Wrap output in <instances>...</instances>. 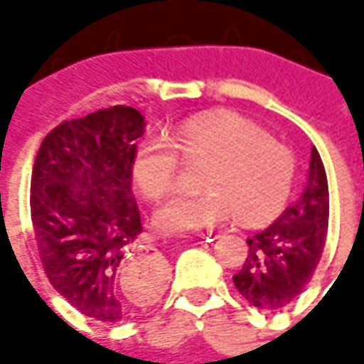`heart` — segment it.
<instances>
[{
	"instance_id": "1",
	"label": "heart",
	"mask_w": 364,
	"mask_h": 364,
	"mask_svg": "<svg viewBox=\"0 0 364 364\" xmlns=\"http://www.w3.org/2000/svg\"><path fill=\"white\" fill-rule=\"evenodd\" d=\"M210 156L203 193H177L154 213L161 236H189L220 228L236 214L245 224L274 216L289 198L294 158L282 144L234 112L218 111L183 120L171 138L150 134L136 146L132 179L142 195L158 198L173 187L179 151Z\"/></svg>"
}]
</instances>
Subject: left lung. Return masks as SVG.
Masks as SVG:
<instances>
[{
  "mask_svg": "<svg viewBox=\"0 0 364 364\" xmlns=\"http://www.w3.org/2000/svg\"><path fill=\"white\" fill-rule=\"evenodd\" d=\"M328 220V177L312 146L302 195L271 226L247 237L250 253L234 274L237 292L265 312H279L296 300L321 259Z\"/></svg>",
  "mask_w": 364,
  "mask_h": 364,
  "instance_id": "1",
  "label": "left lung"
}]
</instances>
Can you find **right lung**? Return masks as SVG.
Instances as JSON below:
<instances>
[{
    "mask_svg": "<svg viewBox=\"0 0 364 364\" xmlns=\"http://www.w3.org/2000/svg\"><path fill=\"white\" fill-rule=\"evenodd\" d=\"M144 132L142 114L124 105L66 120L43 140L31 177V218L52 287L105 323L138 316L166 281L164 259L130 253L142 232L130 183Z\"/></svg>",
    "mask_w": 364,
    "mask_h": 364,
    "instance_id": "right-lung-1",
    "label": "right lung"
}]
</instances>
